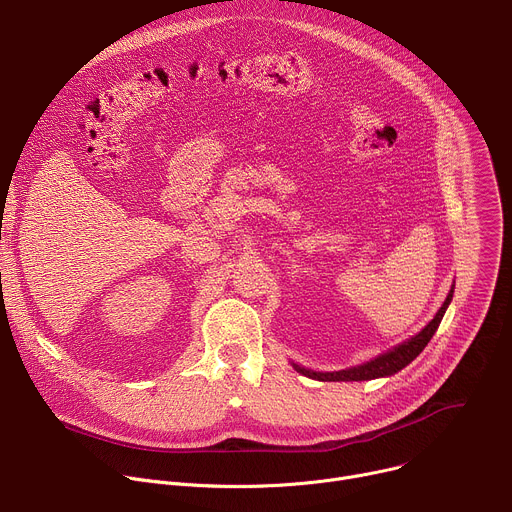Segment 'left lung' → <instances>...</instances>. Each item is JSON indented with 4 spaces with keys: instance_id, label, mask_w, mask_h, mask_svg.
<instances>
[{
    "instance_id": "8db88e82",
    "label": "left lung",
    "mask_w": 512,
    "mask_h": 512,
    "mask_svg": "<svg viewBox=\"0 0 512 512\" xmlns=\"http://www.w3.org/2000/svg\"><path fill=\"white\" fill-rule=\"evenodd\" d=\"M452 296H454V287L450 289V294L444 302V306L440 308V312L435 314V318L419 332L415 334L411 340L395 346L393 350L364 362V364H358V367H352V369H346V371H338V373H314V371H306L302 367H298V364H294L296 371H300L302 375L310 377V379H318V381H371V379H379V377H389V375H395L397 371L405 369L407 364L419 356V352L427 346V342L431 340V336L435 334L437 326H440L444 314H446V308L450 306L452 302Z\"/></svg>"
}]
</instances>
